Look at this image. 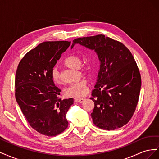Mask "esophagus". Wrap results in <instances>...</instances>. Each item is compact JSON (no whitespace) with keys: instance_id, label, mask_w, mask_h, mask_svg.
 I'll return each instance as SVG.
<instances>
[{"instance_id":"1","label":"esophagus","mask_w":159,"mask_h":159,"mask_svg":"<svg viewBox=\"0 0 159 159\" xmlns=\"http://www.w3.org/2000/svg\"><path fill=\"white\" fill-rule=\"evenodd\" d=\"M84 100H85V99H83V98H77L75 99V102L82 103V102H84Z\"/></svg>"}]
</instances>
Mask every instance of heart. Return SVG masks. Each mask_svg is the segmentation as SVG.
I'll list each match as a JSON object with an SVG mask.
<instances>
[{
    "mask_svg": "<svg viewBox=\"0 0 159 159\" xmlns=\"http://www.w3.org/2000/svg\"><path fill=\"white\" fill-rule=\"evenodd\" d=\"M64 64L70 68L78 69L81 66V60L78 56H70L65 60ZM84 71H86V70L84 69ZM52 78L56 83H60L61 81L60 73L57 68L52 70ZM64 92L68 97H82L87 92V81L85 79H81L77 82L71 84L65 89Z\"/></svg>",
    "mask_w": 159,
    "mask_h": 159,
    "instance_id": "1",
    "label": "heart"
}]
</instances>
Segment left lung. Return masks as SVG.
I'll list each match as a JSON object with an SVG mask.
<instances>
[{"instance_id":"1","label":"left lung","mask_w":159,"mask_h":159,"mask_svg":"<svg viewBox=\"0 0 159 159\" xmlns=\"http://www.w3.org/2000/svg\"><path fill=\"white\" fill-rule=\"evenodd\" d=\"M79 44L94 50L100 61L95 89L94 108L91 117L98 127L115 130L131 119L138 103L141 78L138 66L127 48L121 42L99 34L78 38Z\"/></svg>"}]
</instances>
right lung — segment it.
<instances>
[{"instance_id":"1","label":"right lung","mask_w":159,"mask_h":159,"mask_svg":"<svg viewBox=\"0 0 159 159\" xmlns=\"http://www.w3.org/2000/svg\"><path fill=\"white\" fill-rule=\"evenodd\" d=\"M71 42H44L19 62L15 78V97L32 128L44 135L61 133L68 126L66 116L74 99L58 98L52 71Z\"/></svg>"}]
</instances>
